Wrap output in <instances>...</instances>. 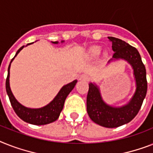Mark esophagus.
<instances>
[{"instance_id": "obj_1", "label": "esophagus", "mask_w": 153, "mask_h": 153, "mask_svg": "<svg viewBox=\"0 0 153 153\" xmlns=\"http://www.w3.org/2000/svg\"><path fill=\"white\" fill-rule=\"evenodd\" d=\"M80 80H84V81H89L90 80V77L86 74H82L80 76Z\"/></svg>"}]
</instances>
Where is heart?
<instances>
[{"instance_id": "obj_1", "label": "heart", "mask_w": 153, "mask_h": 153, "mask_svg": "<svg viewBox=\"0 0 153 153\" xmlns=\"http://www.w3.org/2000/svg\"><path fill=\"white\" fill-rule=\"evenodd\" d=\"M100 52V48L98 46H94L92 47L89 51V54L90 56H97Z\"/></svg>"}]
</instances>
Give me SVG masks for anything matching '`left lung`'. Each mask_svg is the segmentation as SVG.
I'll return each mask as SVG.
<instances>
[{"label":"left lung","mask_w":153,"mask_h":153,"mask_svg":"<svg viewBox=\"0 0 153 153\" xmlns=\"http://www.w3.org/2000/svg\"><path fill=\"white\" fill-rule=\"evenodd\" d=\"M112 44L114 59H126L134 69L136 79V91L132 99L126 105L121 108H114L103 101L100 91L96 85L89 84V91L86 99L88 115L95 123L108 128H115L128 123L137 115L141 108L147 93L146 70L137 48L126 42L108 37Z\"/></svg>","instance_id":"obj_1"}]
</instances>
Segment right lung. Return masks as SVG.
Instances as JSON below:
<instances>
[{
    "label": "right lung",
    "instance_id": "right-lung-1",
    "mask_svg": "<svg viewBox=\"0 0 153 153\" xmlns=\"http://www.w3.org/2000/svg\"><path fill=\"white\" fill-rule=\"evenodd\" d=\"M53 43L57 44L58 42H53ZM30 44H32V43H29L27 45ZM23 47H24V45L21 47L16 52V56L12 58L11 62H10L9 66H8V76H7V79H6L5 85L6 91H7L8 97H9L10 102H11V105H12V108L14 109L15 112L16 113V115H18L19 117L20 118L21 120H23V121L27 122L28 123L33 124V125H45V124L50 123L56 121L59 118V114H60L61 111L63 110V108H64V101H65L66 98H67L68 94H70V92L74 89V85L77 83V80L73 81L72 82L64 85L62 87V89L59 90L58 94L56 96V97L53 99V100H52L46 106L37 109L28 108L23 106L16 100V98L13 96V94L11 91V89H10L9 70L11 63L14 59L15 57L17 56V54L23 49Z\"/></svg>",
    "mask_w": 153,
    "mask_h": 153
}]
</instances>
